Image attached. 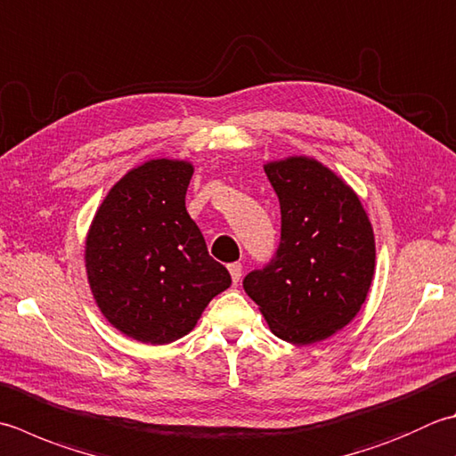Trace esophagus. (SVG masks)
Segmentation results:
<instances>
[{
    "label": "esophagus",
    "mask_w": 456,
    "mask_h": 456,
    "mask_svg": "<svg viewBox=\"0 0 456 456\" xmlns=\"http://www.w3.org/2000/svg\"><path fill=\"white\" fill-rule=\"evenodd\" d=\"M229 273H231V279L237 284L240 281V273H243V265L240 263H231L229 265Z\"/></svg>",
    "instance_id": "esophagus-1"
}]
</instances>
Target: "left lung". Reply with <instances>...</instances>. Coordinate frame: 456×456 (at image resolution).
<instances>
[{"mask_svg":"<svg viewBox=\"0 0 456 456\" xmlns=\"http://www.w3.org/2000/svg\"><path fill=\"white\" fill-rule=\"evenodd\" d=\"M281 203V243L243 281L273 334L290 344L326 340L358 314L376 269L362 201L332 169L294 156L265 166Z\"/></svg>","mask_w":456,"mask_h":456,"instance_id":"8db88e82","label":"left lung"}]
</instances>
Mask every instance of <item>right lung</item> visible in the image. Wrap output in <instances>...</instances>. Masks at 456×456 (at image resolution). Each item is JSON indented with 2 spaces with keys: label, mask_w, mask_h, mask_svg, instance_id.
<instances>
[{
  "label": "right lung",
  "mask_w": 456,
  "mask_h": 456,
  "mask_svg": "<svg viewBox=\"0 0 456 456\" xmlns=\"http://www.w3.org/2000/svg\"><path fill=\"white\" fill-rule=\"evenodd\" d=\"M193 166L150 159L106 195L86 237V274L106 320L132 340L169 344L231 287L185 209Z\"/></svg>",
  "instance_id": "add662e5"
}]
</instances>
